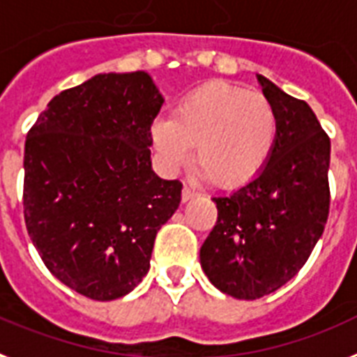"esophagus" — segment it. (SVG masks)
Segmentation results:
<instances>
[{"label":"esophagus","instance_id":"obj_1","mask_svg":"<svg viewBox=\"0 0 357 357\" xmlns=\"http://www.w3.org/2000/svg\"><path fill=\"white\" fill-rule=\"evenodd\" d=\"M197 195H199V193L191 190V188H184V190H182V202H188V200L195 199Z\"/></svg>","mask_w":357,"mask_h":357}]
</instances>
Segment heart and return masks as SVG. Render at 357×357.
<instances>
[{
    "label": "heart",
    "mask_w": 357,
    "mask_h": 357,
    "mask_svg": "<svg viewBox=\"0 0 357 357\" xmlns=\"http://www.w3.org/2000/svg\"><path fill=\"white\" fill-rule=\"evenodd\" d=\"M279 119L273 104L257 91L210 82L176 104L173 119L153 122L151 138L162 164L178 169L193 157L222 190L246 184L266 166L278 142Z\"/></svg>",
    "instance_id": "b5f03b06"
}]
</instances>
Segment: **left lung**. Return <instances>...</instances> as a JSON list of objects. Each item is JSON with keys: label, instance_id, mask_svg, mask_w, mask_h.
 Here are the masks:
<instances>
[{"label": "left lung", "instance_id": "obj_1", "mask_svg": "<svg viewBox=\"0 0 357 357\" xmlns=\"http://www.w3.org/2000/svg\"><path fill=\"white\" fill-rule=\"evenodd\" d=\"M257 82L278 111V142L257 176L211 199L219 217L200 246L211 284L246 301L279 290L301 270L331 208V138L306 102L264 76Z\"/></svg>", "mask_w": 357, "mask_h": 357}]
</instances>
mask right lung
Listing matches in <instances>:
<instances>
[{
  "label": "right lung",
  "mask_w": 357,
  "mask_h": 357,
  "mask_svg": "<svg viewBox=\"0 0 357 357\" xmlns=\"http://www.w3.org/2000/svg\"><path fill=\"white\" fill-rule=\"evenodd\" d=\"M164 104L144 70L96 75L61 91L25 142L26 231L56 279L94 301L142 281L182 184L151 167V123Z\"/></svg>",
  "instance_id": "right-lung-1"
}]
</instances>
